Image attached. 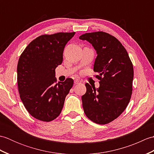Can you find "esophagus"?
Wrapping results in <instances>:
<instances>
[{
	"label": "esophagus",
	"mask_w": 154,
	"mask_h": 154,
	"mask_svg": "<svg viewBox=\"0 0 154 154\" xmlns=\"http://www.w3.org/2000/svg\"><path fill=\"white\" fill-rule=\"evenodd\" d=\"M81 83V81L80 80H78V79H76L74 81V84L75 85H77V84H79Z\"/></svg>",
	"instance_id": "34e87169"
}]
</instances>
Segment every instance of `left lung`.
Returning <instances> with one entry per match:
<instances>
[{
  "label": "left lung",
  "mask_w": 154,
  "mask_h": 154,
  "mask_svg": "<svg viewBox=\"0 0 154 154\" xmlns=\"http://www.w3.org/2000/svg\"><path fill=\"white\" fill-rule=\"evenodd\" d=\"M97 51L93 70L99 73L100 87L86 83L82 96L83 107L88 119L106 124L117 119L128 104L132 93L134 69L126 49L117 39L104 32L81 35Z\"/></svg>",
  "instance_id": "8db88e82"
}]
</instances>
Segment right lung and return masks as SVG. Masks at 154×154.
I'll use <instances>...</instances> for the list:
<instances>
[{
  "instance_id": "add662e5",
  "label": "right lung",
  "mask_w": 154,
  "mask_h": 154,
  "mask_svg": "<svg viewBox=\"0 0 154 154\" xmlns=\"http://www.w3.org/2000/svg\"><path fill=\"white\" fill-rule=\"evenodd\" d=\"M75 34L58 32L40 35L20 56L17 66L20 97L35 119L50 122L61 112L73 80L67 78L57 83L55 69L63 61L64 48Z\"/></svg>"
}]
</instances>
